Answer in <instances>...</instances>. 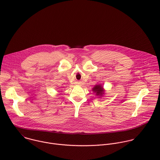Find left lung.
I'll list each match as a JSON object with an SVG mask.
<instances>
[{
    "instance_id": "1",
    "label": "left lung",
    "mask_w": 160,
    "mask_h": 160,
    "mask_svg": "<svg viewBox=\"0 0 160 160\" xmlns=\"http://www.w3.org/2000/svg\"><path fill=\"white\" fill-rule=\"evenodd\" d=\"M92 90L97 96L99 97L98 98L103 97L104 94H105V90L104 89L103 86L101 84H96L92 88Z\"/></svg>"
}]
</instances>
